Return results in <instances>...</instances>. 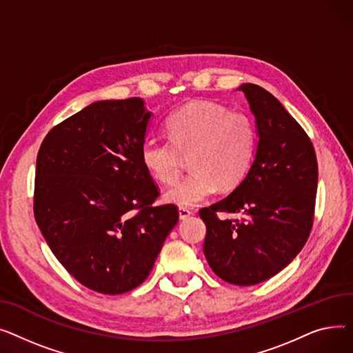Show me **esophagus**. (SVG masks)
I'll return each instance as SVG.
<instances>
[{
    "mask_svg": "<svg viewBox=\"0 0 353 353\" xmlns=\"http://www.w3.org/2000/svg\"><path fill=\"white\" fill-rule=\"evenodd\" d=\"M178 211H179V218H181V219H186V218L192 215V211L188 210V208H183V206H181V208H179Z\"/></svg>",
    "mask_w": 353,
    "mask_h": 353,
    "instance_id": "34e87169",
    "label": "esophagus"
}]
</instances>
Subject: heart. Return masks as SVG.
Returning <instances> with one entry per match:
<instances>
[{
	"instance_id": "obj_1",
	"label": "heart",
	"mask_w": 353,
	"mask_h": 353,
	"mask_svg": "<svg viewBox=\"0 0 353 353\" xmlns=\"http://www.w3.org/2000/svg\"><path fill=\"white\" fill-rule=\"evenodd\" d=\"M168 141L150 138L141 147L142 165L159 183L176 179L183 158L190 157L191 174L171 185L163 199L179 206H195L216 188L235 190L254 161L256 131L243 112H230L211 102L190 103L165 122Z\"/></svg>"
}]
</instances>
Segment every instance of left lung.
Here are the masks:
<instances>
[{
	"mask_svg": "<svg viewBox=\"0 0 353 353\" xmlns=\"http://www.w3.org/2000/svg\"><path fill=\"white\" fill-rule=\"evenodd\" d=\"M256 119L258 148L250 172L219 202L199 211L203 254L212 271L239 286L261 283L291 263L314 225L318 161L303 128L255 84L239 88ZM218 212L241 220H219Z\"/></svg>",
	"mask_w": 353,
	"mask_h": 353,
	"instance_id": "1",
	"label": "left lung"
}]
</instances>
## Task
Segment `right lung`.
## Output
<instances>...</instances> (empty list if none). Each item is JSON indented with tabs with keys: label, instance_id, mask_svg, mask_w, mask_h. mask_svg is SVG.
Masks as SVG:
<instances>
[{
	"label": "right lung",
	"instance_id": "1",
	"mask_svg": "<svg viewBox=\"0 0 353 353\" xmlns=\"http://www.w3.org/2000/svg\"><path fill=\"white\" fill-rule=\"evenodd\" d=\"M150 118L141 98L98 101L38 151L35 221L61 265L99 294L147 279L179 218L174 203L152 205L159 191L141 161Z\"/></svg>",
	"mask_w": 353,
	"mask_h": 353
}]
</instances>
